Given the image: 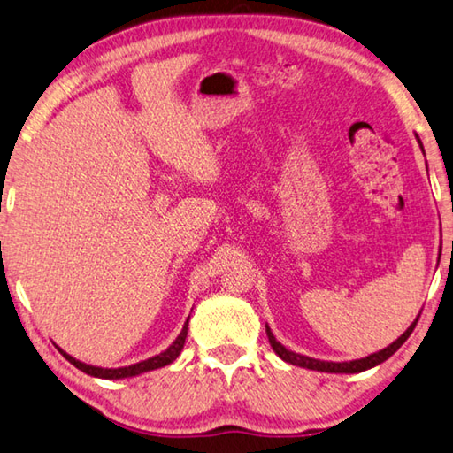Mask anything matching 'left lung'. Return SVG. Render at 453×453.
Here are the masks:
<instances>
[{
    "instance_id": "1",
    "label": "left lung",
    "mask_w": 453,
    "mask_h": 453,
    "mask_svg": "<svg viewBox=\"0 0 453 453\" xmlns=\"http://www.w3.org/2000/svg\"><path fill=\"white\" fill-rule=\"evenodd\" d=\"M418 138V134H416ZM418 144H420L422 152H424V146H422V141L418 138ZM420 317V315H418ZM418 323V319L414 320L412 325H410L406 328V333H402L396 341H394L392 344H388V347L374 352V355H368L365 358H357V360H349V363H328V360H319V358H311V357H305V355H299V352H293L289 349H285L281 342H279L273 333H271L269 325H265V331H267V336H269V342L271 347H273L275 355L279 358H283L285 363L289 365H295V366H301V368H309V370H319V372H331V374H357V372H363V370H368V368H374L380 363H384V360H388L394 352H396L402 344L406 342V339L410 334H412L414 326Z\"/></svg>"
}]
</instances>
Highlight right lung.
Here are the masks:
<instances>
[{
  "instance_id": "right-lung-1",
  "label": "right lung",
  "mask_w": 453,
  "mask_h": 453,
  "mask_svg": "<svg viewBox=\"0 0 453 453\" xmlns=\"http://www.w3.org/2000/svg\"><path fill=\"white\" fill-rule=\"evenodd\" d=\"M188 323H190V317L186 319V323L182 326V333L176 336V341L172 342L166 350L160 352V355H156L152 358H146V360H142V363H136V365H130V366H122V368H101V366L85 365V363H81V360L67 355V352H65L63 349H59V350H61V355L67 358L73 366H77L79 370H83V372H87L88 376L104 378V380H120V378H133V376L150 372V370L162 368V366H166L170 363H174L180 352H182V349H184V342H186V336H188Z\"/></svg>"
}]
</instances>
